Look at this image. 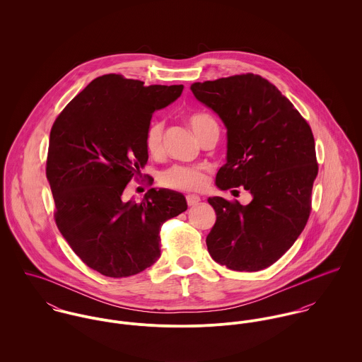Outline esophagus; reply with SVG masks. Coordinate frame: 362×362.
<instances>
[{"label":"esophagus","mask_w":362,"mask_h":362,"mask_svg":"<svg viewBox=\"0 0 362 362\" xmlns=\"http://www.w3.org/2000/svg\"><path fill=\"white\" fill-rule=\"evenodd\" d=\"M201 202V198L198 197V195H187V204H188V206H195V205H198Z\"/></svg>","instance_id":"34e87169"}]
</instances>
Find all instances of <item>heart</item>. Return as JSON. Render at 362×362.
Masks as SVG:
<instances>
[{"label": "heart", "instance_id": "b5f03b06", "mask_svg": "<svg viewBox=\"0 0 362 362\" xmlns=\"http://www.w3.org/2000/svg\"><path fill=\"white\" fill-rule=\"evenodd\" d=\"M188 122L198 139H201L210 129H218L214 118L205 112L191 115ZM163 128L164 127L161 121H153L145 134V146L151 155L157 156L161 153ZM160 181L168 188L195 191L201 189L206 184V175L204 173V168L199 165L175 164L161 173Z\"/></svg>", "mask_w": 362, "mask_h": 362}]
</instances>
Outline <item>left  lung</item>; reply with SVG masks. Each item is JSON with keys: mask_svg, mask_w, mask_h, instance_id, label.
<instances>
[{"mask_svg": "<svg viewBox=\"0 0 362 362\" xmlns=\"http://www.w3.org/2000/svg\"><path fill=\"white\" fill-rule=\"evenodd\" d=\"M194 96L227 128V163L217 171L221 191L243 187L248 205L211 197L216 223L206 237L217 263L257 272L281 258L303 233L317 175L308 122L264 78L254 74L195 82Z\"/></svg>", "mask_w": 362, "mask_h": 362, "instance_id": "left-lung-1", "label": "left lung"}]
</instances>
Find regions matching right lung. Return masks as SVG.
I'll return each mask as SVG.
<instances>
[{"label":"right lung","mask_w":362,"mask_h":362,"mask_svg":"<svg viewBox=\"0 0 362 362\" xmlns=\"http://www.w3.org/2000/svg\"><path fill=\"white\" fill-rule=\"evenodd\" d=\"M108 74L92 81L57 117L46 175L55 223L72 251L107 277L141 273L160 258V228L187 210L185 197L149 189L141 202L122 192L148 163L145 134L156 110L182 85H151Z\"/></svg>","instance_id":"1"}]
</instances>
